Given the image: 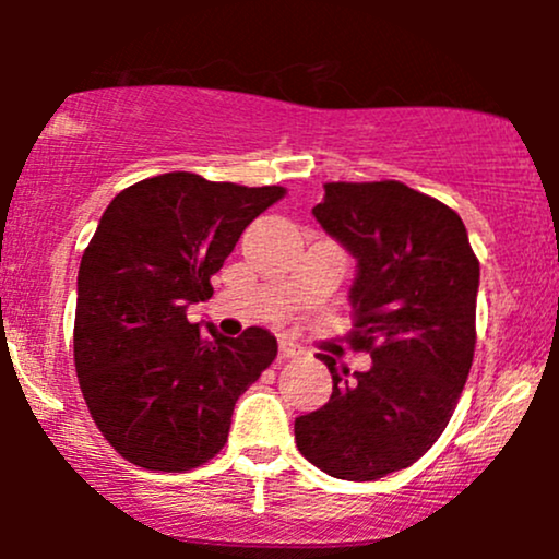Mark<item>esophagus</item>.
<instances>
[{"label":"esophagus","instance_id":"esophagus-1","mask_svg":"<svg viewBox=\"0 0 559 559\" xmlns=\"http://www.w3.org/2000/svg\"><path fill=\"white\" fill-rule=\"evenodd\" d=\"M278 355H281V360H292V357L305 355V349H301V346H297V344H292V342H281L278 344Z\"/></svg>","mask_w":559,"mask_h":559}]
</instances>
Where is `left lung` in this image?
<instances>
[{
  "label": "left lung",
  "instance_id": "obj_1",
  "mask_svg": "<svg viewBox=\"0 0 559 559\" xmlns=\"http://www.w3.org/2000/svg\"><path fill=\"white\" fill-rule=\"evenodd\" d=\"M312 215L357 260L352 349L373 365L349 378L329 355L331 400L294 420L312 465L344 480L409 467L444 433L476 352L478 258L465 223L400 181L323 186Z\"/></svg>",
  "mask_w": 559,
  "mask_h": 559
}]
</instances>
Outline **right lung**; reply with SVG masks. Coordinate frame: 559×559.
Wrapping results in <instances>:
<instances>
[{"label":"right lung","instance_id":"add662e5","mask_svg":"<svg viewBox=\"0 0 559 559\" xmlns=\"http://www.w3.org/2000/svg\"><path fill=\"white\" fill-rule=\"evenodd\" d=\"M284 186L217 183L163 173L112 199L79 271L73 355L88 413L128 463L183 473L228 441L236 400L278 355L265 329L199 333L186 310L243 228Z\"/></svg>","mask_w":559,"mask_h":559}]
</instances>
